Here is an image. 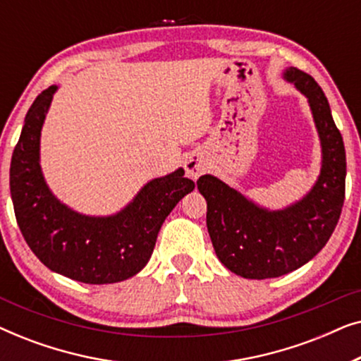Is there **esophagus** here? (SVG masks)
Wrapping results in <instances>:
<instances>
[{"label":"esophagus","instance_id":"34e87169","mask_svg":"<svg viewBox=\"0 0 361 361\" xmlns=\"http://www.w3.org/2000/svg\"><path fill=\"white\" fill-rule=\"evenodd\" d=\"M184 167L187 171V176H189L190 179L197 180L207 171V161L200 154H190L185 159Z\"/></svg>","mask_w":361,"mask_h":361}]
</instances>
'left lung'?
Segmentation results:
<instances>
[{
    "mask_svg": "<svg viewBox=\"0 0 361 361\" xmlns=\"http://www.w3.org/2000/svg\"><path fill=\"white\" fill-rule=\"evenodd\" d=\"M312 111L322 151L320 174L307 194L281 210H269L205 174L197 189L207 200V228L220 263L246 279L279 278L300 268L332 236L345 199L347 157L322 88L307 73L286 68Z\"/></svg>",
    "mask_w": 361,
    "mask_h": 361,
    "instance_id": "8db88e82",
    "label": "left lung"
}]
</instances>
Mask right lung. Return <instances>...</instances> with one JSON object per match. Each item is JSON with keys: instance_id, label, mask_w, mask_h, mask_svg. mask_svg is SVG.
<instances>
[{"instance_id": "obj_1", "label": "right lung", "mask_w": 361, "mask_h": 361, "mask_svg": "<svg viewBox=\"0 0 361 361\" xmlns=\"http://www.w3.org/2000/svg\"><path fill=\"white\" fill-rule=\"evenodd\" d=\"M57 85L29 108L9 167L19 230L54 273L85 284L130 279L149 261L166 216L195 184L179 167L141 187L130 204L106 216L83 215L52 194L41 169V131Z\"/></svg>"}]
</instances>
